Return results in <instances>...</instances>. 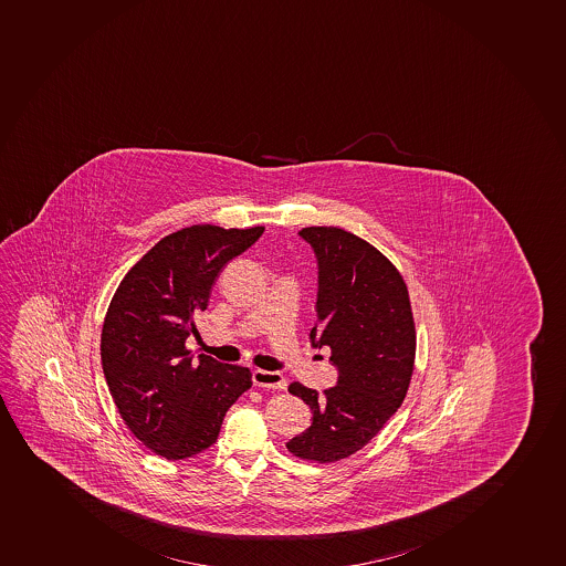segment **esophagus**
<instances>
[{
	"label": "esophagus",
	"mask_w": 566,
	"mask_h": 566,
	"mask_svg": "<svg viewBox=\"0 0 566 566\" xmlns=\"http://www.w3.org/2000/svg\"><path fill=\"white\" fill-rule=\"evenodd\" d=\"M253 386L259 388H269V390H285L286 379L277 371H264L255 369L252 374Z\"/></svg>",
	"instance_id": "34e87169"
}]
</instances>
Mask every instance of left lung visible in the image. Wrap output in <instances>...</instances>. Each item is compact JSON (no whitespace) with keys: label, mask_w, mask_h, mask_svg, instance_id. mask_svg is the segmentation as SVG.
<instances>
[{"label":"left lung","mask_w":566,"mask_h":566,"mask_svg":"<svg viewBox=\"0 0 566 566\" xmlns=\"http://www.w3.org/2000/svg\"><path fill=\"white\" fill-rule=\"evenodd\" d=\"M297 235L318 263L311 340L331 347L338 380L324 394L289 386L311 408L313 423L286 449L331 463L363 449L401 407L412 379L416 327L405 280L377 248L333 226H311Z\"/></svg>","instance_id":"obj_1"}]
</instances>
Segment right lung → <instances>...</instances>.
<instances>
[{
	"label": "right lung",
	"mask_w": 566,
	"mask_h": 566,
	"mask_svg": "<svg viewBox=\"0 0 566 566\" xmlns=\"http://www.w3.org/2000/svg\"><path fill=\"white\" fill-rule=\"evenodd\" d=\"M263 226L197 224L154 244L117 286L101 335L106 385L123 421L145 447L184 460L217 441L228 408L252 386L250 369L208 355L192 360V316L231 259Z\"/></svg>",
	"instance_id": "add662e5"
}]
</instances>
